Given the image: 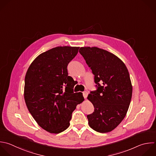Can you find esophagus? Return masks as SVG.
I'll return each mask as SVG.
<instances>
[{
    "label": "esophagus",
    "instance_id": "34e87169",
    "mask_svg": "<svg viewBox=\"0 0 156 156\" xmlns=\"http://www.w3.org/2000/svg\"><path fill=\"white\" fill-rule=\"evenodd\" d=\"M88 92L87 91H83V97H84V98L85 99V98H87V96H88Z\"/></svg>",
    "mask_w": 156,
    "mask_h": 156
}]
</instances>
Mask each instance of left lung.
<instances>
[{
  "label": "left lung",
  "instance_id": "obj_1",
  "mask_svg": "<svg viewBox=\"0 0 156 156\" xmlns=\"http://www.w3.org/2000/svg\"><path fill=\"white\" fill-rule=\"evenodd\" d=\"M79 52L94 75L97 87L87 98L94 108L87 115L89 126L100 133L110 132L123 120L130 103L132 86L129 71L121 59L105 50L82 47Z\"/></svg>",
  "mask_w": 156,
  "mask_h": 156
}]
</instances>
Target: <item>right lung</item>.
I'll list each match as a JSON object with an SVG mask.
<instances>
[{"label":"right lung","instance_id":"right-lung-1","mask_svg":"<svg viewBox=\"0 0 156 156\" xmlns=\"http://www.w3.org/2000/svg\"><path fill=\"white\" fill-rule=\"evenodd\" d=\"M79 47L58 46L39 55L30 65L26 77L24 99L38 124L52 133L70 125L72 113L84 100L82 93H74L68 63Z\"/></svg>","mask_w":156,"mask_h":156}]
</instances>
